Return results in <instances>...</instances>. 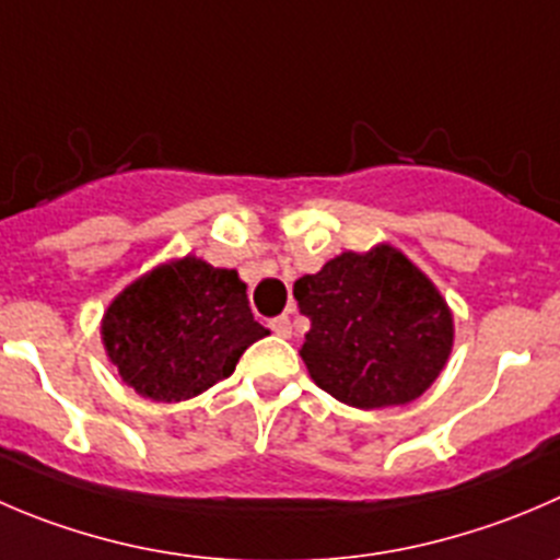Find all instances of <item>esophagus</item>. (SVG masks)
<instances>
[{
    "instance_id": "34e87169",
    "label": "esophagus",
    "mask_w": 560,
    "mask_h": 560,
    "mask_svg": "<svg viewBox=\"0 0 560 560\" xmlns=\"http://www.w3.org/2000/svg\"><path fill=\"white\" fill-rule=\"evenodd\" d=\"M270 330H273L276 336H281V339H290V336H292V323H290V317H284V314H281V317L270 319Z\"/></svg>"
}]
</instances>
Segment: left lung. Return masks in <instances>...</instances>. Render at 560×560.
<instances>
[{
    "label": "left lung",
    "mask_w": 560,
    "mask_h": 560,
    "mask_svg": "<svg viewBox=\"0 0 560 560\" xmlns=\"http://www.w3.org/2000/svg\"><path fill=\"white\" fill-rule=\"evenodd\" d=\"M292 292L312 323L301 347L308 374L358 410L418 399L452 355L446 298L388 243L341 252L301 276Z\"/></svg>",
    "instance_id": "obj_1"
}]
</instances>
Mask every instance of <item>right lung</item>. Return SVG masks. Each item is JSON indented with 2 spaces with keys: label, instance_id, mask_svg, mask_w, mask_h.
<instances>
[{
  "label": "right lung",
  "instance_id": "right-lung-1",
  "mask_svg": "<svg viewBox=\"0 0 560 560\" xmlns=\"http://www.w3.org/2000/svg\"><path fill=\"white\" fill-rule=\"evenodd\" d=\"M270 330L254 319L237 270L188 257L155 265L103 312L108 361L144 399L183 401L235 372Z\"/></svg>",
  "mask_w": 560,
  "mask_h": 560
}]
</instances>
